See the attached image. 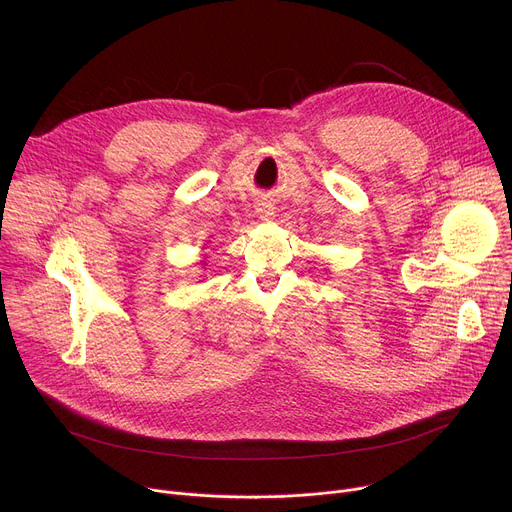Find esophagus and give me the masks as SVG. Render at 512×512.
Instances as JSON below:
<instances>
[{"label": "esophagus", "mask_w": 512, "mask_h": 512, "mask_svg": "<svg viewBox=\"0 0 512 512\" xmlns=\"http://www.w3.org/2000/svg\"><path fill=\"white\" fill-rule=\"evenodd\" d=\"M257 214H259L261 218H269V216L273 214L271 204H269V202H265V200H259V202H257Z\"/></svg>", "instance_id": "obj_1"}]
</instances>
